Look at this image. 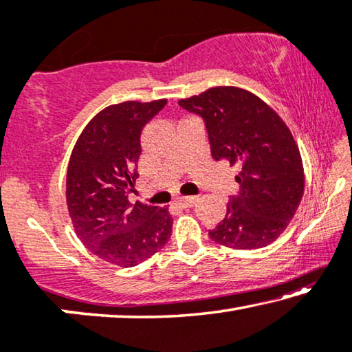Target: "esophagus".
I'll use <instances>...</instances> for the list:
<instances>
[{
	"label": "esophagus",
	"instance_id": "34e87169",
	"mask_svg": "<svg viewBox=\"0 0 352 352\" xmlns=\"http://www.w3.org/2000/svg\"><path fill=\"white\" fill-rule=\"evenodd\" d=\"M197 202V197L196 196H190V197H180L177 201V204L180 207H183V208H186V207H192L194 204Z\"/></svg>",
	"mask_w": 352,
	"mask_h": 352
}]
</instances>
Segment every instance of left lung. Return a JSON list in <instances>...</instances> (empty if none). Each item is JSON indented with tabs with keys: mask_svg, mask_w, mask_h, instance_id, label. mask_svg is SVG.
I'll return each mask as SVG.
<instances>
[{
	"mask_svg": "<svg viewBox=\"0 0 352 352\" xmlns=\"http://www.w3.org/2000/svg\"><path fill=\"white\" fill-rule=\"evenodd\" d=\"M178 106L202 118L214 161L240 167L237 196L210 239L235 250L264 248L280 237L303 196L300 151L289 128L256 94L214 87Z\"/></svg>",
	"mask_w": 352,
	"mask_h": 352,
	"instance_id": "left-lung-1",
	"label": "left lung"
}]
</instances>
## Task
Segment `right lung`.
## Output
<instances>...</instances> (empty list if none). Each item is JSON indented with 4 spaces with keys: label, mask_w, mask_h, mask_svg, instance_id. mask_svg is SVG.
Here are the masks:
<instances>
[{
    "label": "right lung",
    "mask_w": 352,
    "mask_h": 352,
    "mask_svg": "<svg viewBox=\"0 0 352 352\" xmlns=\"http://www.w3.org/2000/svg\"><path fill=\"white\" fill-rule=\"evenodd\" d=\"M167 104L126 101L101 110L78 138L66 175V202L82 243L110 264L134 267L164 248L169 210L129 202L144 126Z\"/></svg>",
    "instance_id": "1"
}]
</instances>
